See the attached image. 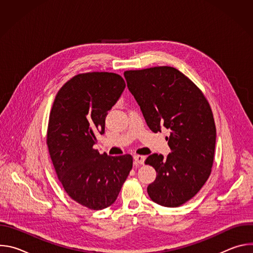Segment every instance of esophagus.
Instances as JSON below:
<instances>
[{
    "label": "esophagus",
    "instance_id": "34e87169",
    "mask_svg": "<svg viewBox=\"0 0 253 253\" xmlns=\"http://www.w3.org/2000/svg\"><path fill=\"white\" fill-rule=\"evenodd\" d=\"M144 160H145V156H142V155H135L134 156V163L136 165L144 164Z\"/></svg>",
    "mask_w": 253,
    "mask_h": 253
}]
</instances>
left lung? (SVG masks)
Returning a JSON list of instances; mask_svg holds the SVG:
<instances>
[{
  "instance_id": "1",
  "label": "left lung",
  "mask_w": 253,
  "mask_h": 253,
  "mask_svg": "<svg viewBox=\"0 0 253 253\" xmlns=\"http://www.w3.org/2000/svg\"><path fill=\"white\" fill-rule=\"evenodd\" d=\"M145 121L154 133L164 126L171 153L147 157L157 172L147 192L152 201L178 207L194 197L210 176L216 128L210 105L202 91L179 70L158 66L124 72Z\"/></svg>"
}]
</instances>
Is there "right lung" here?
I'll list each match as a JSON object with an SVG mask.
<instances>
[{
  "mask_svg": "<svg viewBox=\"0 0 253 253\" xmlns=\"http://www.w3.org/2000/svg\"><path fill=\"white\" fill-rule=\"evenodd\" d=\"M125 86L110 72L75 75L58 91L50 112L46 141L59 181L72 199L92 210L115 202L132 169L130 154L108 156L93 148Z\"/></svg>",
  "mask_w": 253,
  "mask_h": 253,
  "instance_id": "obj_1",
  "label": "right lung"
}]
</instances>
